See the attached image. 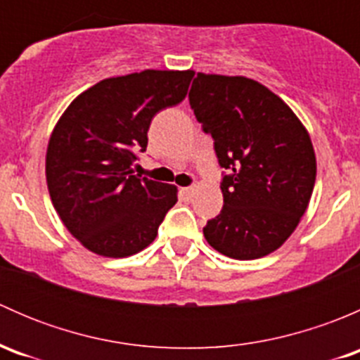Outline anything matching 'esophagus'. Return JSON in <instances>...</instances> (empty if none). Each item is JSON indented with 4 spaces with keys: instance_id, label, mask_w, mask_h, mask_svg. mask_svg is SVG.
<instances>
[{
    "instance_id": "esophagus-1",
    "label": "esophagus",
    "mask_w": 360,
    "mask_h": 360,
    "mask_svg": "<svg viewBox=\"0 0 360 360\" xmlns=\"http://www.w3.org/2000/svg\"><path fill=\"white\" fill-rule=\"evenodd\" d=\"M193 191H195L193 186H188V188H183V190H181V193L184 195V198H191Z\"/></svg>"
}]
</instances>
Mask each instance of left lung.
Masks as SVG:
<instances>
[{
  "label": "left lung",
  "mask_w": 360,
  "mask_h": 360,
  "mask_svg": "<svg viewBox=\"0 0 360 360\" xmlns=\"http://www.w3.org/2000/svg\"><path fill=\"white\" fill-rule=\"evenodd\" d=\"M190 104L228 176L224 205L203 228L210 248L233 259L277 250L310 203L317 160L308 130L271 90L245 76L197 72Z\"/></svg>",
  "instance_id": "obj_1"
}]
</instances>
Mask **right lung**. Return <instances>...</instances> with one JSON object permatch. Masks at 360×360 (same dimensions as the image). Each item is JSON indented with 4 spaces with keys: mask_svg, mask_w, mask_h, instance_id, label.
<instances>
[{
    "mask_svg": "<svg viewBox=\"0 0 360 360\" xmlns=\"http://www.w3.org/2000/svg\"><path fill=\"white\" fill-rule=\"evenodd\" d=\"M195 72L146 69L106 78L63 112L46 148L49 193L69 233L104 257H127L155 240L174 184L134 174L158 111L186 97Z\"/></svg>",
    "mask_w": 360,
    "mask_h": 360,
    "instance_id": "right-lung-1",
    "label": "right lung"
}]
</instances>
